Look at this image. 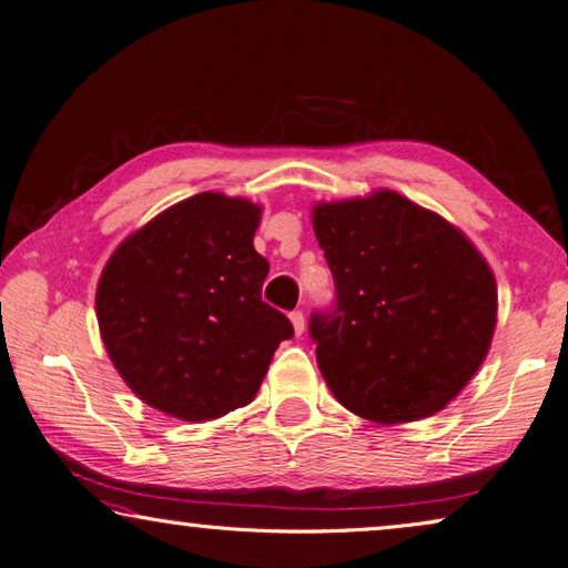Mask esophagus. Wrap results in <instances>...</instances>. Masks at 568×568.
Instances as JSON below:
<instances>
[{
    "instance_id": "1",
    "label": "esophagus",
    "mask_w": 568,
    "mask_h": 568,
    "mask_svg": "<svg viewBox=\"0 0 568 568\" xmlns=\"http://www.w3.org/2000/svg\"><path fill=\"white\" fill-rule=\"evenodd\" d=\"M290 322H293V328H295L297 336L305 332V314H302L300 310L297 312H290Z\"/></svg>"
}]
</instances>
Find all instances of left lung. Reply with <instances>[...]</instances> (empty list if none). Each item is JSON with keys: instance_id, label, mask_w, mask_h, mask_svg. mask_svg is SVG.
<instances>
[{"instance_id": "8db88e82", "label": "left lung", "mask_w": 568, "mask_h": 568, "mask_svg": "<svg viewBox=\"0 0 568 568\" xmlns=\"http://www.w3.org/2000/svg\"><path fill=\"white\" fill-rule=\"evenodd\" d=\"M312 227L336 283V310L310 320L326 387L382 426L438 414L491 348L489 263L453 222L389 189L314 203Z\"/></svg>"}]
</instances>
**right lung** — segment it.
Returning a JSON list of instances; mask_svg holds the SVG:
<instances>
[{
    "instance_id": "right-lung-1",
    "label": "right lung",
    "mask_w": 568,
    "mask_h": 568,
    "mask_svg": "<svg viewBox=\"0 0 568 568\" xmlns=\"http://www.w3.org/2000/svg\"><path fill=\"white\" fill-rule=\"evenodd\" d=\"M263 207L205 191L128 234L97 285L105 353L148 406L213 420L252 404L293 324L261 300Z\"/></svg>"
}]
</instances>
